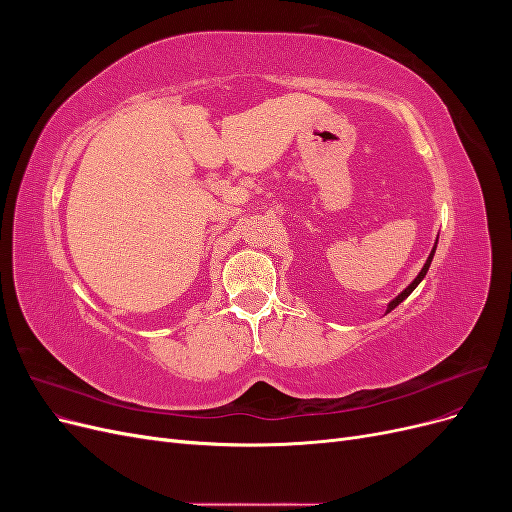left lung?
I'll return each mask as SVG.
<instances>
[{"mask_svg":"<svg viewBox=\"0 0 512 512\" xmlns=\"http://www.w3.org/2000/svg\"><path fill=\"white\" fill-rule=\"evenodd\" d=\"M436 245H438V239H436ZM436 245H433V250H431V254H429V258H427V262H425V265H423V269H421V273H418L416 277H414V282L404 290V292H401V294H397V297L389 303V307H386V312H391V309H395L401 301H406L408 297H410V294H412V290L418 286V284H421L423 282V277L427 275V271H429V265H431V260H433V254H436Z\"/></svg>","mask_w":512,"mask_h":512,"instance_id":"8db88e82","label":"left lung"}]
</instances>
